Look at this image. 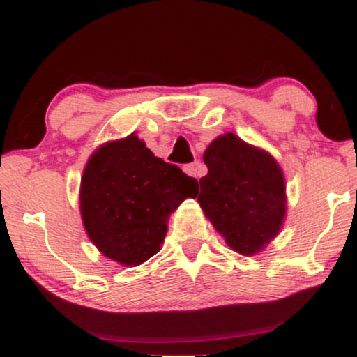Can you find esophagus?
Masks as SVG:
<instances>
[{
  "label": "esophagus",
  "mask_w": 357,
  "mask_h": 357,
  "mask_svg": "<svg viewBox=\"0 0 357 357\" xmlns=\"http://www.w3.org/2000/svg\"><path fill=\"white\" fill-rule=\"evenodd\" d=\"M183 169H184V173H186L188 176H192V178L199 179L203 176L204 167H203V165L199 161H195V162H191V165L184 166Z\"/></svg>",
  "instance_id": "obj_1"
}]
</instances>
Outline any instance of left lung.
<instances>
[{
	"instance_id": "1",
	"label": "left lung",
	"mask_w": 357,
	"mask_h": 357,
	"mask_svg": "<svg viewBox=\"0 0 357 357\" xmlns=\"http://www.w3.org/2000/svg\"><path fill=\"white\" fill-rule=\"evenodd\" d=\"M208 174L199 179L198 203L235 252H261L285 218V179L275 159L228 132L203 154Z\"/></svg>"
}]
</instances>
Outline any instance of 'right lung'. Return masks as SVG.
Instances as JSON below:
<instances>
[{"mask_svg": "<svg viewBox=\"0 0 357 357\" xmlns=\"http://www.w3.org/2000/svg\"><path fill=\"white\" fill-rule=\"evenodd\" d=\"M196 192L195 178L130 134L90 155L80 184L82 220L105 257L134 267L159 252L169 215Z\"/></svg>", "mask_w": 357, "mask_h": 357, "instance_id": "add662e5", "label": "right lung"}]
</instances>
